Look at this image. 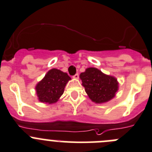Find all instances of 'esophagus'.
Listing matches in <instances>:
<instances>
[{
	"label": "esophagus",
	"mask_w": 152,
	"mask_h": 152,
	"mask_svg": "<svg viewBox=\"0 0 152 152\" xmlns=\"http://www.w3.org/2000/svg\"><path fill=\"white\" fill-rule=\"evenodd\" d=\"M73 79H79V73H76V74H75L74 76H73Z\"/></svg>",
	"instance_id": "esophagus-1"
}]
</instances>
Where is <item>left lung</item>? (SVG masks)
Instances as JSON below:
<instances>
[{
  "instance_id": "left-lung-1",
  "label": "left lung",
  "mask_w": 152,
  "mask_h": 152,
  "mask_svg": "<svg viewBox=\"0 0 152 152\" xmlns=\"http://www.w3.org/2000/svg\"><path fill=\"white\" fill-rule=\"evenodd\" d=\"M79 77L89 98L96 103L110 101L118 89L116 78L104 74L95 67L87 68Z\"/></svg>"
}]
</instances>
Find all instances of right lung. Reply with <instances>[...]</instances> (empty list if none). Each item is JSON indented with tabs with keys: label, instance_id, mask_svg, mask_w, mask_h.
<instances>
[{
	"label": "right lung",
	"instance_id": "add662e5",
	"mask_svg": "<svg viewBox=\"0 0 152 152\" xmlns=\"http://www.w3.org/2000/svg\"><path fill=\"white\" fill-rule=\"evenodd\" d=\"M70 79L67 73L60 69H50L35 87L38 100L49 104L56 103L63 94L65 86Z\"/></svg>",
	"mask_w": 152,
	"mask_h": 152
}]
</instances>
